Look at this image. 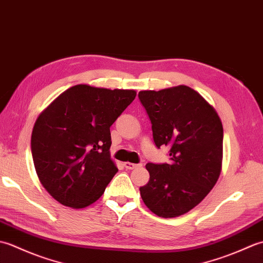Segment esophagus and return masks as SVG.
<instances>
[{
  "label": "esophagus",
  "instance_id": "1",
  "mask_svg": "<svg viewBox=\"0 0 263 263\" xmlns=\"http://www.w3.org/2000/svg\"><path fill=\"white\" fill-rule=\"evenodd\" d=\"M124 165V167L126 170H133V168H137V167H139L140 165L139 164H133V163H128V161H126V163L123 164Z\"/></svg>",
  "mask_w": 263,
  "mask_h": 263
}]
</instances>
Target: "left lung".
<instances>
[{"mask_svg":"<svg viewBox=\"0 0 263 263\" xmlns=\"http://www.w3.org/2000/svg\"><path fill=\"white\" fill-rule=\"evenodd\" d=\"M152 121L156 147L168 146L170 164L148 163L149 182L140 194L163 218L186 214L202 201L220 175L221 121L216 109L187 86L139 92Z\"/></svg>","mask_w":263,"mask_h":263,"instance_id":"1","label":"left lung"}]
</instances>
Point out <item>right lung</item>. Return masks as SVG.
<instances>
[{
  "mask_svg": "<svg viewBox=\"0 0 263 263\" xmlns=\"http://www.w3.org/2000/svg\"><path fill=\"white\" fill-rule=\"evenodd\" d=\"M135 90L77 85L44 109L31 133L33 165L42 185L61 204L85 208L102 197L117 173L110 130Z\"/></svg>",
  "mask_w": 263,
  "mask_h": 263,
  "instance_id": "1",
  "label": "right lung"
}]
</instances>
